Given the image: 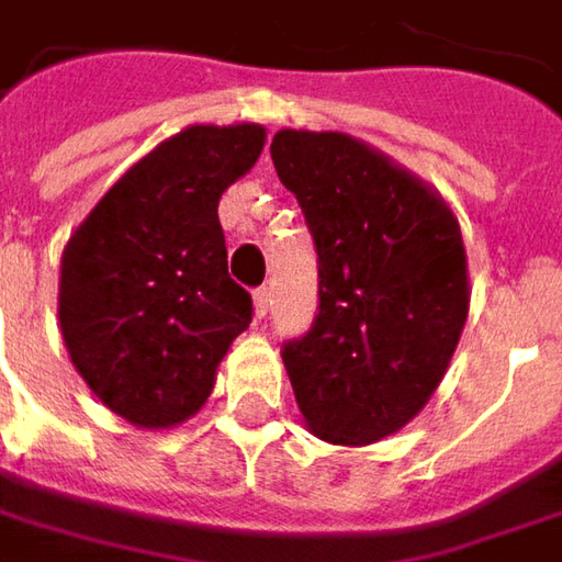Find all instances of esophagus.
<instances>
[{"mask_svg":"<svg viewBox=\"0 0 562 562\" xmlns=\"http://www.w3.org/2000/svg\"><path fill=\"white\" fill-rule=\"evenodd\" d=\"M272 306V290L269 288H256L254 290V312L256 318H266V312Z\"/></svg>","mask_w":562,"mask_h":562,"instance_id":"obj_1","label":"esophagus"}]
</instances>
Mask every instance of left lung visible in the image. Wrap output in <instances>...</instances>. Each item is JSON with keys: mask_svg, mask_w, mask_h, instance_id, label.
I'll use <instances>...</instances> for the list:
<instances>
[{"mask_svg": "<svg viewBox=\"0 0 562 562\" xmlns=\"http://www.w3.org/2000/svg\"><path fill=\"white\" fill-rule=\"evenodd\" d=\"M278 179L318 254V315L281 359L315 436L371 446L442 383L470 308L461 225L386 154L342 132L281 130Z\"/></svg>", "mask_w": 562, "mask_h": 562, "instance_id": "left-lung-1", "label": "left lung"}]
</instances>
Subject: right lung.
Masks as SVG:
<instances>
[{
  "instance_id": "right-lung-1",
  "label": "right lung",
  "mask_w": 562,
  "mask_h": 562,
  "mask_svg": "<svg viewBox=\"0 0 562 562\" xmlns=\"http://www.w3.org/2000/svg\"><path fill=\"white\" fill-rule=\"evenodd\" d=\"M266 145L256 123L188 126L130 167L61 256L58 322L89 390L135 427L201 412L254 318L228 278L220 198Z\"/></svg>"
}]
</instances>
